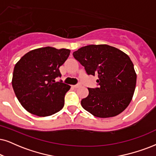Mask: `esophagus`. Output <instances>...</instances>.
<instances>
[{"instance_id": "34e87169", "label": "esophagus", "mask_w": 156, "mask_h": 156, "mask_svg": "<svg viewBox=\"0 0 156 156\" xmlns=\"http://www.w3.org/2000/svg\"><path fill=\"white\" fill-rule=\"evenodd\" d=\"M80 86H81L80 84H77V85H75V86H73V87L74 88H79Z\"/></svg>"}]
</instances>
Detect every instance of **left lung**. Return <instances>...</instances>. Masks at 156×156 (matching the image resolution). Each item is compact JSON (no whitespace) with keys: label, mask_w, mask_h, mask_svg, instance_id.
<instances>
[{"label":"left lung","mask_w":156,"mask_h":156,"mask_svg":"<svg viewBox=\"0 0 156 156\" xmlns=\"http://www.w3.org/2000/svg\"><path fill=\"white\" fill-rule=\"evenodd\" d=\"M88 75H97L98 88H88L81 106L94 117H113L129 106L136 86V74L129 57L107 44H90L73 52Z\"/></svg>","instance_id":"1"}]
</instances>
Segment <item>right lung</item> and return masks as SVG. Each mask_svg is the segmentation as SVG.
Masks as SVG:
<instances>
[{
    "mask_svg": "<svg viewBox=\"0 0 156 156\" xmlns=\"http://www.w3.org/2000/svg\"><path fill=\"white\" fill-rule=\"evenodd\" d=\"M68 49L52 47L29 51L16 62L12 86L21 106L38 117H48L62 109L70 86L55 82L60 67L70 55Z\"/></svg>",
    "mask_w": 156,
    "mask_h": 156,
    "instance_id": "right-lung-1",
    "label": "right lung"
}]
</instances>
